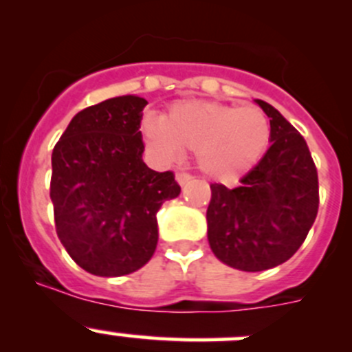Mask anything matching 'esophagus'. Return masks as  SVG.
Wrapping results in <instances>:
<instances>
[{"label":"esophagus","mask_w":352,"mask_h":352,"mask_svg":"<svg viewBox=\"0 0 352 352\" xmlns=\"http://www.w3.org/2000/svg\"><path fill=\"white\" fill-rule=\"evenodd\" d=\"M175 179H177V182L180 184V186H186V184L189 182L190 179H192V175H190V173H187V172H177Z\"/></svg>","instance_id":"34e87169"}]
</instances>
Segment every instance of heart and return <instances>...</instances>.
<instances>
[{
  "mask_svg": "<svg viewBox=\"0 0 352 352\" xmlns=\"http://www.w3.org/2000/svg\"><path fill=\"white\" fill-rule=\"evenodd\" d=\"M141 131L160 160L173 162L184 150L196 151L199 168L218 182H233L247 173L271 136L267 117L258 107L235 109L208 100L177 102L165 119L148 113Z\"/></svg>",
  "mask_w": 352,
  "mask_h": 352,
  "instance_id": "b5f03b06",
  "label": "heart"
}]
</instances>
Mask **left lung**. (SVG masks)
<instances>
[{"label": "left lung", "instance_id": "1", "mask_svg": "<svg viewBox=\"0 0 352 352\" xmlns=\"http://www.w3.org/2000/svg\"><path fill=\"white\" fill-rule=\"evenodd\" d=\"M271 146L261 162L228 189L211 184L208 240L230 267L265 271L296 254L318 211V175L307 141L267 102Z\"/></svg>", "mask_w": 352, "mask_h": 352}]
</instances>
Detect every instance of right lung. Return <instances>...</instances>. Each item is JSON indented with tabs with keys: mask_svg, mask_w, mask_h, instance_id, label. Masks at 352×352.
Segmentation results:
<instances>
[{
	"mask_svg": "<svg viewBox=\"0 0 352 352\" xmlns=\"http://www.w3.org/2000/svg\"><path fill=\"white\" fill-rule=\"evenodd\" d=\"M146 104L124 95L83 109L52 150L56 232L90 274L113 278L143 267L158 243L156 212L180 194L173 172L143 162Z\"/></svg>",
	"mask_w": 352,
	"mask_h": 352,
	"instance_id": "add662e5",
	"label": "right lung"
}]
</instances>
